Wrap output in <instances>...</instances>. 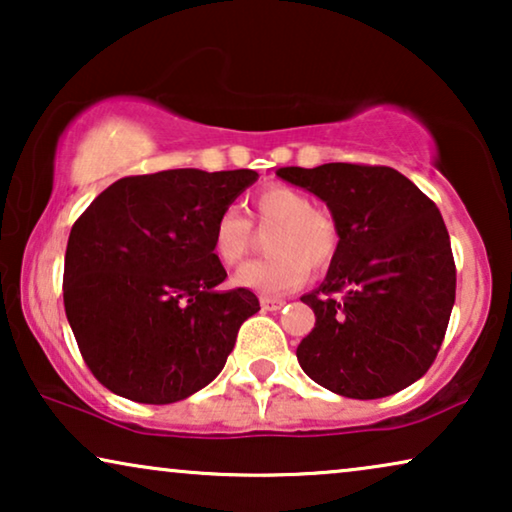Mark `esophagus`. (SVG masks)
<instances>
[{
	"label": "esophagus",
	"mask_w": 512,
	"mask_h": 512,
	"mask_svg": "<svg viewBox=\"0 0 512 512\" xmlns=\"http://www.w3.org/2000/svg\"><path fill=\"white\" fill-rule=\"evenodd\" d=\"M286 305V300H282V298H261V307L263 310H268V312H277V310H282V307Z\"/></svg>",
	"instance_id": "obj_1"
}]
</instances>
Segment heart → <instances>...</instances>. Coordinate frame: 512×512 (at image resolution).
Returning a JSON list of instances; mask_svg holds the SVG:
<instances>
[{
	"mask_svg": "<svg viewBox=\"0 0 512 512\" xmlns=\"http://www.w3.org/2000/svg\"><path fill=\"white\" fill-rule=\"evenodd\" d=\"M251 216L261 228L275 226L268 237V258L237 270L233 282L265 298L286 296L305 284L310 268L324 270L340 249V226L331 212L314 207L310 195L291 186H268L251 200ZM254 242L251 223L226 207L216 214L209 244L216 261L226 268L242 263Z\"/></svg>",
	"mask_w": 512,
	"mask_h": 512,
	"instance_id": "b5f03b06",
	"label": "heart"
}]
</instances>
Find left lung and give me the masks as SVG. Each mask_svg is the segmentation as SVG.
<instances>
[{"label":"left lung","instance_id":"1","mask_svg":"<svg viewBox=\"0 0 512 512\" xmlns=\"http://www.w3.org/2000/svg\"><path fill=\"white\" fill-rule=\"evenodd\" d=\"M277 177L326 202L340 249L324 284L300 300L317 317L296 356L333 394L382 398L431 368L457 291L436 202L384 165L279 167Z\"/></svg>","mask_w":512,"mask_h":512}]
</instances>
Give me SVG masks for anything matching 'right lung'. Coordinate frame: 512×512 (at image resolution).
<instances>
[{
	"mask_svg": "<svg viewBox=\"0 0 512 512\" xmlns=\"http://www.w3.org/2000/svg\"><path fill=\"white\" fill-rule=\"evenodd\" d=\"M256 179L193 167L123 177L76 219L62 298L83 361L109 391L177 403L226 366L261 305L249 289H216L228 275L209 230Z\"/></svg>",
	"mask_w": 512,
	"mask_h": 512,
	"instance_id": "right-lung-1",
	"label": "right lung"
}]
</instances>
